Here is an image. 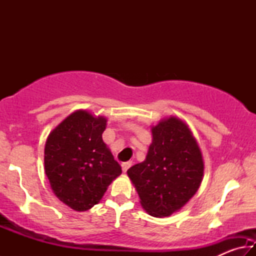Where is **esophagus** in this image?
I'll return each mask as SVG.
<instances>
[{
	"label": "esophagus",
	"instance_id": "1",
	"mask_svg": "<svg viewBox=\"0 0 256 256\" xmlns=\"http://www.w3.org/2000/svg\"><path fill=\"white\" fill-rule=\"evenodd\" d=\"M132 166V162H123L122 164V170H123V172H128V170L130 167Z\"/></svg>",
	"mask_w": 256,
	"mask_h": 256
}]
</instances>
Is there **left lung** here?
<instances>
[{
    "instance_id": "8db88e82",
    "label": "left lung",
    "mask_w": 256,
    "mask_h": 256,
    "mask_svg": "<svg viewBox=\"0 0 256 256\" xmlns=\"http://www.w3.org/2000/svg\"><path fill=\"white\" fill-rule=\"evenodd\" d=\"M151 131L146 160L130 168L128 175L144 209L162 218L180 210L196 193L204 167L198 142L183 120L167 118Z\"/></svg>"
}]
</instances>
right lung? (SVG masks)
I'll list each match as a JSON object with an SVG mask.
<instances>
[{
	"mask_svg": "<svg viewBox=\"0 0 256 256\" xmlns=\"http://www.w3.org/2000/svg\"><path fill=\"white\" fill-rule=\"evenodd\" d=\"M106 118L78 110L53 130L45 144V172L60 201L86 211L100 201L122 168L104 144Z\"/></svg>",
	"mask_w": 256,
	"mask_h": 256,
	"instance_id": "right-lung-1",
	"label": "right lung"
}]
</instances>
